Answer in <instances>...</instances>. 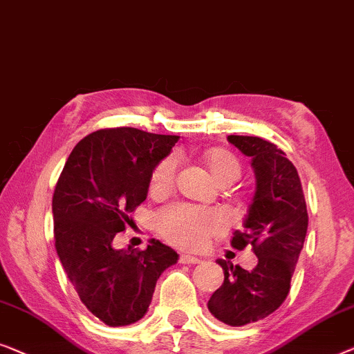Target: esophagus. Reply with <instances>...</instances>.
<instances>
[{
  "label": "esophagus",
  "instance_id": "esophagus-1",
  "mask_svg": "<svg viewBox=\"0 0 354 354\" xmlns=\"http://www.w3.org/2000/svg\"><path fill=\"white\" fill-rule=\"evenodd\" d=\"M179 261L184 263V265H197V263H202L201 258L187 255V253H181V257H179Z\"/></svg>",
  "mask_w": 354,
  "mask_h": 354
}]
</instances>
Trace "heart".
I'll return each instance as SVG.
<instances>
[{"label": "heart", "instance_id": "b5f03b06", "mask_svg": "<svg viewBox=\"0 0 354 354\" xmlns=\"http://www.w3.org/2000/svg\"><path fill=\"white\" fill-rule=\"evenodd\" d=\"M213 178L220 184L234 183L242 173L241 162L237 157L223 147H213L205 153ZM176 157H167L153 168L151 176V191L162 194L170 191L176 176ZM157 231L168 242L187 250H198L205 247L208 241L220 234L226 226L223 213L216 210L175 203V205L162 208L156 215Z\"/></svg>", "mask_w": 354, "mask_h": 354}]
</instances>
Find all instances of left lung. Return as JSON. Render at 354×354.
I'll use <instances>...</instances> for the list:
<instances>
[{
    "mask_svg": "<svg viewBox=\"0 0 354 354\" xmlns=\"http://www.w3.org/2000/svg\"><path fill=\"white\" fill-rule=\"evenodd\" d=\"M227 141L252 158L257 187L243 221L231 245L252 247L258 265L247 271L218 260L225 282L208 300L218 321L241 327L265 319L282 305L290 290L295 265L308 229L306 202L297 168L276 144L257 136H236Z\"/></svg>",
    "mask_w": 354,
    "mask_h": 354,
    "instance_id": "8db88e82",
    "label": "left lung"
}]
</instances>
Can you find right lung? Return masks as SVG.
<instances>
[{
	"mask_svg": "<svg viewBox=\"0 0 354 354\" xmlns=\"http://www.w3.org/2000/svg\"><path fill=\"white\" fill-rule=\"evenodd\" d=\"M178 139L128 127L99 129L73 147L54 189L59 260L83 305L111 327L141 319L157 279L178 261V253L158 241L146 250L112 245Z\"/></svg>",
	"mask_w": 354,
	"mask_h": 354,
	"instance_id": "add662e5",
	"label": "right lung"
}]
</instances>
